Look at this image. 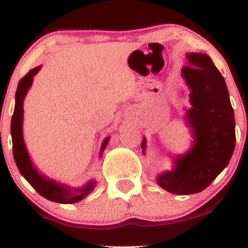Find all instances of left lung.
Segmentation results:
<instances>
[{
    "instance_id": "1",
    "label": "left lung",
    "mask_w": 248,
    "mask_h": 248,
    "mask_svg": "<svg viewBox=\"0 0 248 248\" xmlns=\"http://www.w3.org/2000/svg\"><path fill=\"white\" fill-rule=\"evenodd\" d=\"M182 77L190 90L186 122L192 146L172 157V169L157 176L162 189L175 195L203 191L227 167L235 147L234 113L224 77L205 53H186ZM142 150L146 153L143 138Z\"/></svg>"
}]
</instances>
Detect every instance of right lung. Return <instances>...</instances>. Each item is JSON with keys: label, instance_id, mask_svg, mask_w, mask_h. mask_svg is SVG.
<instances>
[{"label": "right lung", "instance_id": "add662e5", "mask_svg": "<svg viewBox=\"0 0 248 248\" xmlns=\"http://www.w3.org/2000/svg\"><path fill=\"white\" fill-rule=\"evenodd\" d=\"M42 65L30 70L28 75L21 79L17 86L16 95H15V108H14L13 119H11V139H13V153L14 158H15L16 166L18 168L19 172L23 177L30 183V186L36 190L39 195L44 198L49 199L51 202L62 204H73L77 202L84 199L86 196L93 191L95 186L94 179H91L85 186L80 187H71L65 184L59 183L43 175L41 171L37 170L33 166L31 157L28 153L27 147H25L23 139V102L27 95L28 91L30 90L32 85L33 77H35L38 71L41 70ZM109 136L105 139L101 144L100 156L106 148Z\"/></svg>", "mask_w": 248, "mask_h": 248}]
</instances>
